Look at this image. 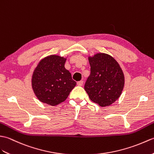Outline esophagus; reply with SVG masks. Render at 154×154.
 Masks as SVG:
<instances>
[{
  "label": "esophagus",
  "mask_w": 154,
  "mask_h": 154,
  "mask_svg": "<svg viewBox=\"0 0 154 154\" xmlns=\"http://www.w3.org/2000/svg\"><path fill=\"white\" fill-rule=\"evenodd\" d=\"M83 83H84V82H83L82 80H80V81H79V82H78L77 84H78V86H82V85H83Z\"/></svg>",
  "instance_id": "esophagus-1"
}]
</instances>
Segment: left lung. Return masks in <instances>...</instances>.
<instances>
[{
  "label": "left lung",
  "instance_id": "8db88e82",
  "mask_svg": "<svg viewBox=\"0 0 154 154\" xmlns=\"http://www.w3.org/2000/svg\"><path fill=\"white\" fill-rule=\"evenodd\" d=\"M90 74L84 86L90 100L101 107L111 105L123 90L125 77L119 64L111 56L97 53L89 57Z\"/></svg>",
  "mask_w": 154,
  "mask_h": 154
}]
</instances>
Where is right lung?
<instances>
[{
	"mask_svg": "<svg viewBox=\"0 0 154 154\" xmlns=\"http://www.w3.org/2000/svg\"><path fill=\"white\" fill-rule=\"evenodd\" d=\"M66 59L50 55L40 61L32 76V88L39 100L57 105L68 97L76 85L70 72L64 67Z\"/></svg>",
	"mask_w": 154,
	"mask_h": 154,
	"instance_id": "1",
	"label": "right lung"
}]
</instances>
